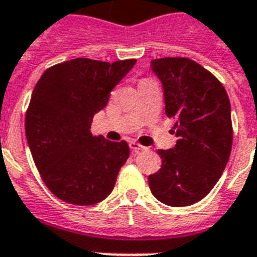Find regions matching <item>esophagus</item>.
I'll list each match as a JSON object with an SVG mask.
<instances>
[{"label":"esophagus","mask_w":257,"mask_h":257,"mask_svg":"<svg viewBox=\"0 0 257 257\" xmlns=\"http://www.w3.org/2000/svg\"><path fill=\"white\" fill-rule=\"evenodd\" d=\"M129 147H131V149H132L133 153H139L141 152V151H145V147H143V145H140L139 143H136V141H131L129 143Z\"/></svg>","instance_id":"1"}]
</instances>
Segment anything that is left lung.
Listing matches in <instances>:
<instances>
[{
	"label": "left lung",
	"mask_w": 257,
	"mask_h": 257,
	"mask_svg": "<svg viewBox=\"0 0 257 257\" xmlns=\"http://www.w3.org/2000/svg\"><path fill=\"white\" fill-rule=\"evenodd\" d=\"M151 66L164 88L165 113L176 120L177 143L157 151L163 164L148 177L149 188L161 203L187 207L204 199L225 169L233 139L231 102L223 84L189 58H157Z\"/></svg>",
	"instance_id": "left-lung-1"
}]
</instances>
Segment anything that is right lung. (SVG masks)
<instances>
[{
	"instance_id": "right-lung-1",
	"label": "right lung",
	"mask_w": 257,
	"mask_h": 257,
	"mask_svg": "<svg viewBox=\"0 0 257 257\" xmlns=\"http://www.w3.org/2000/svg\"><path fill=\"white\" fill-rule=\"evenodd\" d=\"M135 64L74 58L46 69L34 86L26 140L44 183L62 201L93 205L113 191L129 147L93 136L90 125Z\"/></svg>"
}]
</instances>
